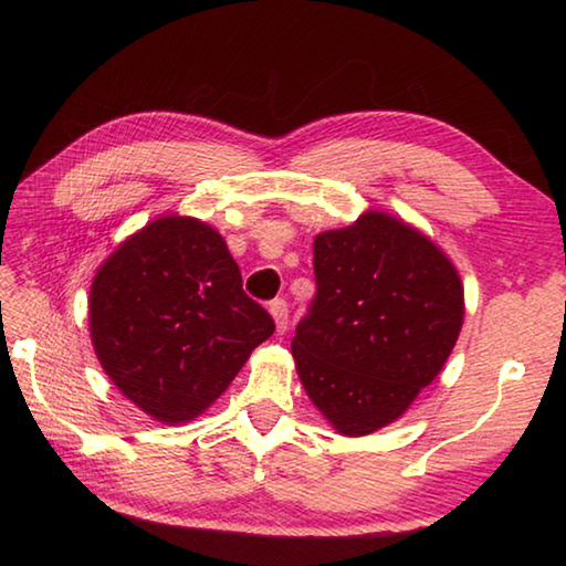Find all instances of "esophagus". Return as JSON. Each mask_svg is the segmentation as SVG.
I'll list each match as a JSON object with an SVG mask.
<instances>
[{"label": "esophagus", "mask_w": 566, "mask_h": 566, "mask_svg": "<svg viewBox=\"0 0 566 566\" xmlns=\"http://www.w3.org/2000/svg\"><path fill=\"white\" fill-rule=\"evenodd\" d=\"M270 314L274 317L276 334H284L286 332V322H290V310H286V302L284 300H274L270 304Z\"/></svg>", "instance_id": "obj_1"}]
</instances>
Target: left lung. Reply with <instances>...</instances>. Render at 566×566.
<instances>
[{
  "mask_svg": "<svg viewBox=\"0 0 566 566\" xmlns=\"http://www.w3.org/2000/svg\"><path fill=\"white\" fill-rule=\"evenodd\" d=\"M314 276L296 375L332 429L371 434L442 371L464 322L462 276L421 229L379 209L314 237Z\"/></svg>",
  "mask_w": 566,
  "mask_h": 566,
  "instance_id": "obj_1",
  "label": "left lung"
}]
</instances>
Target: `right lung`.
Returning a JSON list of instances; mask_svg holds the SVG:
<instances>
[{"instance_id":"obj_1","label":"right lung","mask_w":566,"mask_h":566,"mask_svg":"<svg viewBox=\"0 0 566 566\" xmlns=\"http://www.w3.org/2000/svg\"><path fill=\"white\" fill-rule=\"evenodd\" d=\"M274 322L242 292L224 237L197 217L161 214L99 264L90 337L102 369L161 424L214 405Z\"/></svg>"}]
</instances>
